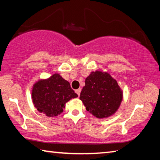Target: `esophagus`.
<instances>
[{"instance_id": "obj_1", "label": "esophagus", "mask_w": 160, "mask_h": 160, "mask_svg": "<svg viewBox=\"0 0 160 160\" xmlns=\"http://www.w3.org/2000/svg\"><path fill=\"white\" fill-rule=\"evenodd\" d=\"M75 92H76V93L78 94V96H80V92H81V89H80V88L78 89V90H75Z\"/></svg>"}]
</instances>
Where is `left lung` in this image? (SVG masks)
<instances>
[{
	"label": "left lung",
	"instance_id": "8db88e82",
	"mask_svg": "<svg viewBox=\"0 0 160 160\" xmlns=\"http://www.w3.org/2000/svg\"><path fill=\"white\" fill-rule=\"evenodd\" d=\"M85 82L80 99L88 112L97 118H103L117 111L122 101V91L109 73L92 72Z\"/></svg>",
	"mask_w": 160,
	"mask_h": 160
}]
</instances>
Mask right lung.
I'll use <instances>...</instances> for the list:
<instances>
[{"label": "right lung", "instance_id": "add662e5", "mask_svg": "<svg viewBox=\"0 0 160 160\" xmlns=\"http://www.w3.org/2000/svg\"><path fill=\"white\" fill-rule=\"evenodd\" d=\"M75 97L78 94L70 83L57 73L47 80L38 81L32 91L34 107L40 113L50 117L63 112L66 103Z\"/></svg>", "mask_w": 160, "mask_h": 160}]
</instances>
